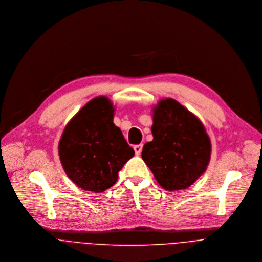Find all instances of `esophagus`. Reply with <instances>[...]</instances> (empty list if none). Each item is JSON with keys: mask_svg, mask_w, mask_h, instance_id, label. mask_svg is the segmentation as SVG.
<instances>
[{"mask_svg": "<svg viewBox=\"0 0 262 262\" xmlns=\"http://www.w3.org/2000/svg\"><path fill=\"white\" fill-rule=\"evenodd\" d=\"M142 144H137V145H135L134 146V150H135V154L137 155V156H139L140 155V152H141V150H142Z\"/></svg>", "mask_w": 262, "mask_h": 262, "instance_id": "obj_1", "label": "esophagus"}]
</instances>
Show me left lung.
Wrapping results in <instances>:
<instances>
[{
	"label": "left lung",
	"mask_w": 262,
	"mask_h": 262,
	"mask_svg": "<svg viewBox=\"0 0 262 262\" xmlns=\"http://www.w3.org/2000/svg\"><path fill=\"white\" fill-rule=\"evenodd\" d=\"M151 133L141 157L159 185L167 191L189 188L204 173L212 145L200 120L171 98L152 108Z\"/></svg>",
	"instance_id": "obj_1"
}]
</instances>
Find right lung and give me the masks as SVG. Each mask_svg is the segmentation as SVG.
Returning a JSON list of instances; mask_svg holds the SVG:
<instances>
[{
	"instance_id": "obj_1",
	"label": "right lung",
	"mask_w": 262,
	"mask_h": 262,
	"mask_svg": "<svg viewBox=\"0 0 262 262\" xmlns=\"http://www.w3.org/2000/svg\"><path fill=\"white\" fill-rule=\"evenodd\" d=\"M115 108L104 96L94 98L70 120L59 142L62 166L79 188L104 192L116 184L119 171L134 156L114 124Z\"/></svg>"
}]
</instances>
